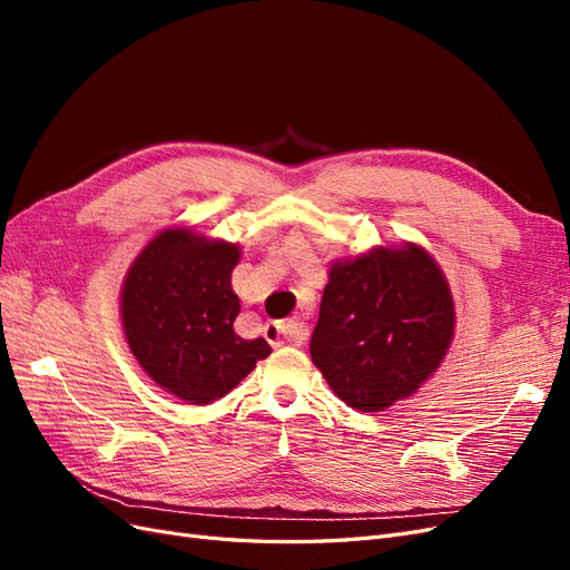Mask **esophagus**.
<instances>
[{
  "mask_svg": "<svg viewBox=\"0 0 570 570\" xmlns=\"http://www.w3.org/2000/svg\"><path fill=\"white\" fill-rule=\"evenodd\" d=\"M266 337L275 344L287 342V344H302L308 337V327L302 321H283V323H268L266 325Z\"/></svg>",
  "mask_w": 570,
  "mask_h": 570,
  "instance_id": "esophagus-1",
  "label": "esophagus"
}]
</instances>
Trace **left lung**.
I'll list each match as a JSON object with an SVG mask.
<instances>
[{
    "label": "left lung",
    "instance_id": "obj_1",
    "mask_svg": "<svg viewBox=\"0 0 570 570\" xmlns=\"http://www.w3.org/2000/svg\"><path fill=\"white\" fill-rule=\"evenodd\" d=\"M454 299L423 247H375L335 262L312 361L344 404L383 411L433 375L454 337Z\"/></svg>",
    "mask_w": 570,
    "mask_h": 570
}]
</instances>
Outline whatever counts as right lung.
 I'll use <instances>...</instances> for the list:
<instances>
[{
	"mask_svg": "<svg viewBox=\"0 0 570 570\" xmlns=\"http://www.w3.org/2000/svg\"><path fill=\"white\" fill-rule=\"evenodd\" d=\"M237 262V245L168 228L137 254L120 289V318L137 364L187 404L216 402L271 354L264 337L243 340L233 327Z\"/></svg>",
	"mask_w": 570,
	"mask_h": 570,
	"instance_id": "add662e5",
	"label": "right lung"
}]
</instances>
